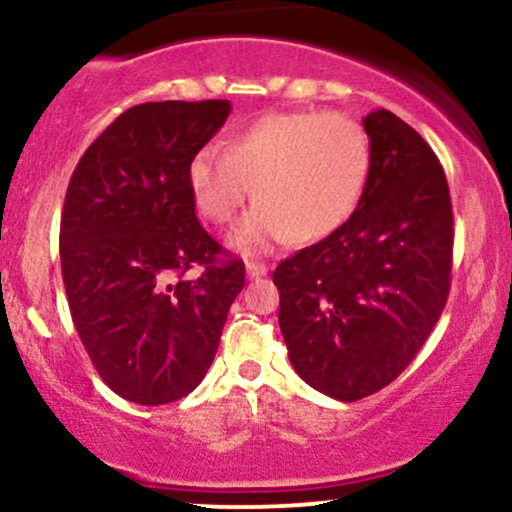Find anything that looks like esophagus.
<instances>
[{"mask_svg": "<svg viewBox=\"0 0 512 512\" xmlns=\"http://www.w3.org/2000/svg\"><path fill=\"white\" fill-rule=\"evenodd\" d=\"M245 272H248L250 279H257V276H264L269 272V267L264 262H257V260H250L245 262Z\"/></svg>", "mask_w": 512, "mask_h": 512, "instance_id": "esophagus-1", "label": "esophagus"}]
</instances>
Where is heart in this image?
Wrapping results in <instances>:
<instances>
[{
  "label": "heart",
  "instance_id": "obj_1",
  "mask_svg": "<svg viewBox=\"0 0 512 512\" xmlns=\"http://www.w3.org/2000/svg\"><path fill=\"white\" fill-rule=\"evenodd\" d=\"M370 173V139L344 113L262 115L226 142L202 146L187 166L199 214L226 226L250 195L255 207L233 231L240 252H267L298 238H327L349 219Z\"/></svg>",
  "mask_w": 512,
  "mask_h": 512
}]
</instances>
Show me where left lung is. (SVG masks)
I'll return each mask as SVG.
<instances>
[{
	"mask_svg": "<svg viewBox=\"0 0 512 512\" xmlns=\"http://www.w3.org/2000/svg\"><path fill=\"white\" fill-rule=\"evenodd\" d=\"M370 173L349 221L274 269L291 366L322 395L356 402L414 361L450 293L445 170L390 110L363 117Z\"/></svg>",
	"mask_w": 512,
	"mask_h": 512,
	"instance_id": "obj_1",
	"label": "left lung"
}]
</instances>
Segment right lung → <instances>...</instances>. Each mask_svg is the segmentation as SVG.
Masks as SVG:
<instances>
[{
    "label": "right lung",
    "instance_id": "1",
    "mask_svg": "<svg viewBox=\"0 0 512 512\" xmlns=\"http://www.w3.org/2000/svg\"><path fill=\"white\" fill-rule=\"evenodd\" d=\"M228 101L142 103L76 163L60 260L81 344L110 390L134 404L190 395L214 361L245 264L202 228L190 158L219 132ZM197 268L195 280L184 274Z\"/></svg>",
    "mask_w": 512,
    "mask_h": 512
}]
</instances>
